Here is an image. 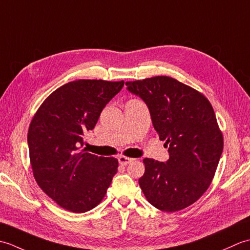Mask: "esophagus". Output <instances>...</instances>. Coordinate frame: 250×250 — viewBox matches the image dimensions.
I'll list each match as a JSON object with an SVG mask.
<instances>
[{
	"label": "esophagus",
	"mask_w": 250,
	"mask_h": 250,
	"mask_svg": "<svg viewBox=\"0 0 250 250\" xmlns=\"http://www.w3.org/2000/svg\"><path fill=\"white\" fill-rule=\"evenodd\" d=\"M133 160H134V159L129 158V157H125V156H119L118 157V161H119L120 164H122V166H126V164L131 163Z\"/></svg>",
	"instance_id": "obj_1"
}]
</instances>
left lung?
<instances>
[{
    "mask_svg": "<svg viewBox=\"0 0 250 250\" xmlns=\"http://www.w3.org/2000/svg\"><path fill=\"white\" fill-rule=\"evenodd\" d=\"M145 101L159 139L166 141L167 163L145 158L139 179L147 201L173 213L193 204L213 180L224 149V136L203 93L168 76L126 82Z\"/></svg>",
    "mask_w": 250,
    "mask_h": 250,
    "instance_id": "obj_1",
    "label": "left lung"
}]
</instances>
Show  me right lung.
<instances>
[{"mask_svg":"<svg viewBox=\"0 0 250 250\" xmlns=\"http://www.w3.org/2000/svg\"><path fill=\"white\" fill-rule=\"evenodd\" d=\"M125 82L78 79L49 94L31 120L30 163L37 185L62 208L84 213L98 206L118 168L116 158L81 148L83 135Z\"/></svg>","mask_w":250,"mask_h":250,"instance_id":"right-lung-1","label":"right lung"}]
</instances>
